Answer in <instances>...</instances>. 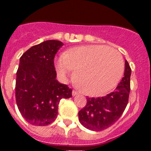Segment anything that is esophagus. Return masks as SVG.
Returning <instances> with one entry per match:
<instances>
[{"label":"esophagus","instance_id":"1","mask_svg":"<svg viewBox=\"0 0 151 151\" xmlns=\"http://www.w3.org/2000/svg\"><path fill=\"white\" fill-rule=\"evenodd\" d=\"M78 94H79V93H78V92H77V91H73V92H72V96H78Z\"/></svg>","mask_w":151,"mask_h":151}]
</instances>
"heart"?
Listing matches in <instances>:
<instances>
[{
    "instance_id": "b5f03b06",
    "label": "heart",
    "mask_w": 151,
    "mask_h": 151,
    "mask_svg": "<svg viewBox=\"0 0 151 151\" xmlns=\"http://www.w3.org/2000/svg\"><path fill=\"white\" fill-rule=\"evenodd\" d=\"M57 73L66 78L73 70V83L83 94L105 95L114 88L124 73V60L117 51L105 45L79 46L68 49L55 63Z\"/></svg>"
}]
</instances>
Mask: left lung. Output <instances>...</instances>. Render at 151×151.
Returning <instances> with one entry per match:
<instances>
[{
	"instance_id": "left-lung-1",
	"label": "left lung",
	"mask_w": 151,
	"mask_h": 151,
	"mask_svg": "<svg viewBox=\"0 0 151 151\" xmlns=\"http://www.w3.org/2000/svg\"><path fill=\"white\" fill-rule=\"evenodd\" d=\"M131 72L129 63L125 61L124 78L114 92L103 97H88L86 106L78 112L83 126L92 131H103L119 119L129 102Z\"/></svg>"
}]
</instances>
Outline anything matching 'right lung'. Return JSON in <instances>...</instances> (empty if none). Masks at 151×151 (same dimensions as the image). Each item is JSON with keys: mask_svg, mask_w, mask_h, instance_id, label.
I'll use <instances>...</instances> for the list:
<instances>
[{"mask_svg": "<svg viewBox=\"0 0 151 151\" xmlns=\"http://www.w3.org/2000/svg\"><path fill=\"white\" fill-rule=\"evenodd\" d=\"M63 45L59 41H45L20 57L15 99L22 116L33 125L52 123L58 115L60 99L72 96V90L56 80L55 70V55Z\"/></svg>", "mask_w": 151, "mask_h": 151, "instance_id": "add662e5", "label": "right lung"}]
</instances>
